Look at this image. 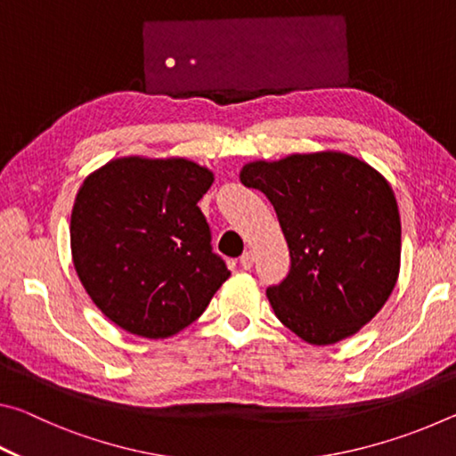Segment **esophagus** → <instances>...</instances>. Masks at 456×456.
I'll list each match as a JSON object with an SVG mask.
<instances>
[{
    "instance_id": "esophagus-1",
    "label": "esophagus",
    "mask_w": 456,
    "mask_h": 456,
    "mask_svg": "<svg viewBox=\"0 0 456 456\" xmlns=\"http://www.w3.org/2000/svg\"><path fill=\"white\" fill-rule=\"evenodd\" d=\"M239 264H241L243 269H251L253 264H256V253L253 251H245L241 257H239Z\"/></svg>"
}]
</instances>
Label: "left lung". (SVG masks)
Segmentation results:
<instances>
[{"mask_svg": "<svg viewBox=\"0 0 456 456\" xmlns=\"http://www.w3.org/2000/svg\"><path fill=\"white\" fill-rule=\"evenodd\" d=\"M239 179L269 199L289 247L288 277L267 288L277 320L314 346L360 331L400 272V215L388 181L336 151L256 160Z\"/></svg>", "mask_w": 456, "mask_h": 456, "instance_id": "obj_1", "label": "left lung"}]
</instances>
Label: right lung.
<instances>
[{
  "label": "right lung",
  "instance_id": "right-lung-1",
  "mask_svg": "<svg viewBox=\"0 0 456 456\" xmlns=\"http://www.w3.org/2000/svg\"><path fill=\"white\" fill-rule=\"evenodd\" d=\"M213 173L187 159H114L84 179L70 219L76 273L130 334L168 338L195 322L231 272L199 200Z\"/></svg>",
  "mask_w": 456,
  "mask_h": 456
}]
</instances>
